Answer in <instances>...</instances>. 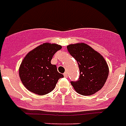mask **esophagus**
<instances>
[{"instance_id": "1", "label": "esophagus", "mask_w": 126, "mask_h": 126, "mask_svg": "<svg viewBox=\"0 0 126 126\" xmlns=\"http://www.w3.org/2000/svg\"><path fill=\"white\" fill-rule=\"evenodd\" d=\"M63 75H64V77H65V78H67V73L66 72H64V74H63Z\"/></svg>"}]
</instances>
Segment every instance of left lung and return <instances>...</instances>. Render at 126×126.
<instances>
[{
    "mask_svg": "<svg viewBox=\"0 0 126 126\" xmlns=\"http://www.w3.org/2000/svg\"><path fill=\"white\" fill-rule=\"evenodd\" d=\"M67 49L79 69V79L70 81L75 90L81 95H91L102 89L109 75V67L102 56L84 43L70 45Z\"/></svg>",
    "mask_w": 126,
    "mask_h": 126,
    "instance_id": "8db88e82",
    "label": "left lung"
}]
</instances>
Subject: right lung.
Instances as JSON below:
<instances>
[{
  "label": "right lung",
  "mask_w": 126,
  "mask_h": 126,
  "mask_svg": "<svg viewBox=\"0 0 126 126\" xmlns=\"http://www.w3.org/2000/svg\"><path fill=\"white\" fill-rule=\"evenodd\" d=\"M61 49L56 44L44 43L30 51L21 62L19 77L26 89L37 95H45L54 89L63 75L57 71L51 61L54 54Z\"/></svg>",
  "instance_id": "1"
}]
</instances>
